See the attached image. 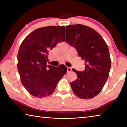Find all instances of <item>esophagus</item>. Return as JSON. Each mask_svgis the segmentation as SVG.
<instances>
[{
    "instance_id": "obj_1",
    "label": "esophagus",
    "mask_w": 127,
    "mask_h": 127,
    "mask_svg": "<svg viewBox=\"0 0 127 127\" xmlns=\"http://www.w3.org/2000/svg\"><path fill=\"white\" fill-rule=\"evenodd\" d=\"M66 68H67V71L68 72H70L72 70V68L70 67H67Z\"/></svg>"
}]
</instances>
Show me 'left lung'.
Wrapping results in <instances>:
<instances>
[{
	"label": "left lung",
	"instance_id": "obj_1",
	"mask_svg": "<svg viewBox=\"0 0 127 127\" xmlns=\"http://www.w3.org/2000/svg\"><path fill=\"white\" fill-rule=\"evenodd\" d=\"M65 41L85 61L83 71L72 69L77 75L76 80L70 83L73 91L81 98H93L101 91L110 72L111 60L106 43L95 30L79 24L66 26Z\"/></svg>",
	"mask_w": 127,
	"mask_h": 127
}]
</instances>
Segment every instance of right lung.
Masks as SVG:
<instances>
[{
  "label": "right lung",
  "mask_w": 127,
  "mask_h": 127,
  "mask_svg": "<svg viewBox=\"0 0 127 127\" xmlns=\"http://www.w3.org/2000/svg\"><path fill=\"white\" fill-rule=\"evenodd\" d=\"M65 27L48 26L34 30L21 44L18 51V73L29 93L44 97L53 93L67 69L64 65H47L49 51L65 40Z\"/></svg>",
  "instance_id": "1"
}]
</instances>
